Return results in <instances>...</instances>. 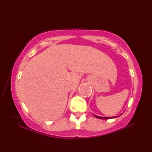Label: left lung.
<instances>
[{
  "label": "left lung",
  "mask_w": 152,
  "mask_h": 152,
  "mask_svg": "<svg viewBox=\"0 0 152 152\" xmlns=\"http://www.w3.org/2000/svg\"><path fill=\"white\" fill-rule=\"evenodd\" d=\"M95 117L97 118H99V119H103V120H106V119H111V118H111V117H99V116H97V115H95ZM116 117H118V116H116Z\"/></svg>",
  "instance_id": "left-lung-1"
}]
</instances>
